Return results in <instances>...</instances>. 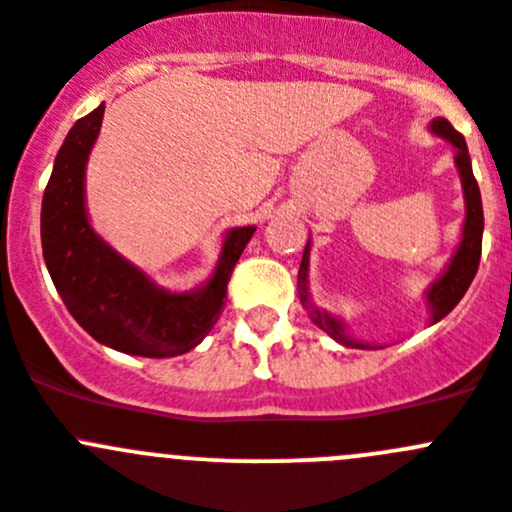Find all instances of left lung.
<instances>
[{
  "instance_id": "8db88e82",
  "label": "left lung",
  "mask_w": 512,
  "mask_h": 512,
  "mask_svg": "<svg viewBox=\"0 0 512 512\" xmlns=\"http://www.w3.org/2000/svg\"><path fill=\"white\" fill-rule=\"evenodd\" d=\"M434 136L444 138L447 143H452L455 148V166L460 171L462 179V191H465V224H462V240L457 252L452 255L450 265L447 270L429 285L427 290V303L429 310H432V321L437 323L442 321L444 315L450 313L457 303L462 300V295L467 293L470 288L472 278H475L477 267H480V252H482V224H485V217H482V199H480V186H477L475 174H472V161L470 154H467V143L462 138V133H457L455 128L450 126L447 118H434L429 123ZM308 265H310V240L303 250V262H300V272H298V293H300V303L305 305V310L310 313V321L315 326L326 331L328 336L336 338L338 343L348 348H374L364 341H356L346 333V326H343L338 318H333L331 313L326 310L315 308L313 300L308 295Z\"/></svg>"
}]
</instances>
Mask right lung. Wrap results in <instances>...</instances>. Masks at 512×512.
Wrapping results in <instances>:
<instances>
[{"label":"right lung","mask_w":512,"mask_h":512,"mask_svg":"<svg viewBox=\"0 0 512 512\" xmlns=\"http://www.w3.org/2000/svg\"><path fill=\"white\" fill-rule=\"evenodd\" d=\"M105 105L80 118L60 146L42 197V255L62 303L98 343L146 358L181 356L204 341L227 298L232 270L255 227L229 229L212 278L189 293L159 288L90 227L85 164Z\"/></svg>","instance_id":"obj_1"}]
</instances>
